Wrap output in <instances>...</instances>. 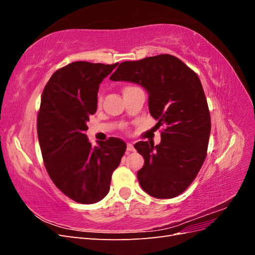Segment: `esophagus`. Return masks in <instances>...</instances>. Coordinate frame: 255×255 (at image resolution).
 <instances>
[{
    "label": "esophagus",
    "instance_id": "1",
    "mask_svg": "<svg viewBox=\"0 0 255 255\" xmlns=\"http://www.w3.org/2000/svg\"><path fill=\"white\" fill-rule=\"evenodd\" d=\"M127 150H128V152H132V151H134V146H133V144H132V143H128V145H127Z\"/></svg>",
    "mask_w": 255,
    "mask_h": 255
}]
</instances>
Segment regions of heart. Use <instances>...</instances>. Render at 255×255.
<instances>
[{
	"mask_svg": "<svg viewBox=\"0 0 255 255\" xmlns=\"http://www.w3.org/2000/svg\"><path fill=\"white\" fill-rule=\"evenodd\" d=\"M133 88H136V87H135V86H133V85H127V86L123 87L122 92H123V94H125V92H127V91H128V90H130V89H133ZM97 104H98V106L101 105V98H99V99H98Z\"/></svg>",
	"mask_w": 255,
	"mask_h": 255,
	"instance_id": "heart-1",
	"label": "heart"
}]
</instances>
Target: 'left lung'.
<instances>
[{"label":"left lung","mask_w":255,"mask_h":255,"mask_svg":"<svg viewBox=\"0 0 255 255\" xmlns=\"http://www.w3.org/2000/svg\"><path fill=\"white\" fill-rule=\"evenodd\" d=\"M139 84L149 92V111L158 120L161 141L135 143L144 158L137 172L142 189L158 199L181 195L196 179L206 154L211 115L197 73L169 54L123 61L110 78Z\"/></svg>","instance_id":"left-lung-1"}]
</instances>
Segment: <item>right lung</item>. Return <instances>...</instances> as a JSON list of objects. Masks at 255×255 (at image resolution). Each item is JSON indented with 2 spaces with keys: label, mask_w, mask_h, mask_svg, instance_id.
<instances>
[{
  "label": "right lung",
  "mask_w": 255,
  "mask_h": 255,
  "mask_svg": "<svg viewBox=\"0 0 255 255\" xmlns=\"http://www.w3.org/2000/svg\"><path fill=\"white\" fill-rule=\"evenodd\" d=\"M117 65L74 61L52 74L41 96L37 133L45 169L55 186L78 203H96L107 195L127 150L115 137L92 148L85 134L97 111L99 85Z\"/></svg>",
  "instance_id": "add662e5"
}]
</instances>
